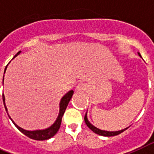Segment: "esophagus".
<instances>
[{
	"label": "esophagus",
	"instance_id": "1",
	"mask_svg": "<svg viewBox=\"0 0 154 154\" xmlns=\"http://www.w3.org/2000/svg\"><path fill=\"white\" fill-rule=\"evenodd\" d=\"M87 89V85H85V83H79L77 84L75 90L77 92H83V91H85Z\"/></svg>",
	"mask_w": 154,
	"mask_h": 154
}]
</instances>
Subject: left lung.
<instances>
[{
    "instance_id": "8db88e82",
    "label": "left lung",
    "mask_w": 154,
    "mask_h": 154,
    "mask_svg": "<svg viewBox=\"0 0 154 154\" xmlns=\"http://www.w3.org/2000/svg\"><path fill=\"white\" fill-rule=\"evenodd\" d=\"M138 55L142 57L141 54H140L139 53H138ZM85 122L86 125L88 126V128H89L90 130H92V131H93L94 133L97 134H99V135L105 136V137H111V136L118 135V134H121L122 132H123V131H126V130L128 128V127H127V128H125V129L120 130V131H103V130L99 129V128L96 127L95 126H93V125H92V123L89 122V121H88V117H87V112H86L85 116Z\"/></svg>"
}]
</instances>
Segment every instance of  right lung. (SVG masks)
Wrapping results in <instances>:
<instances>
[{
  "mask_svg": "<svg viewBox=\"0 0 154 154\" xmlns=\"http://www.w3.org/2000/svg\"><path fill=\"white\" fill-rule=\"evenodd\" d=\"M21 51H19L18 53L16 54V55L14 56V57H16V56L20 54ZM13 57V58H14ZM12 58V59H13ZM6 69H7V66L5 69V73ZM5 77V75H4ZM3 84H4V77H3ZM73 90H70L66 94H65L62 98L61 99V101L59 103V113H58V116H57V119H56L55 122H54L53 124L51 125V127H49L48 128H46V129L43 130H35V131H27V130H24L23 128H21L20 127H19L18 125H16L14 122V121L12 120L11 117L9 116L8 113V109L6 107L5 105V96L3 94V102H4V105H5V110L7 113H8V116H9L10 119L12 120V122H13V124L17 127V129L19 131L22 132L23 134H25L26 136H27L28 138H32V139L35 140H38V141H43V140H47L49 139V138H52L54 135H55L56 133H57L58 130L60 128V126H61V122H62V118L63 115L65 113V111H66V107L68 106L69 102L70 101L71 98L73 97Z\"/></svg>",
  "mask_w": 154,
  "mask_h": 154,
  "instance_id": "obj_1",
  "label": "right lung"
}]
</instances>
